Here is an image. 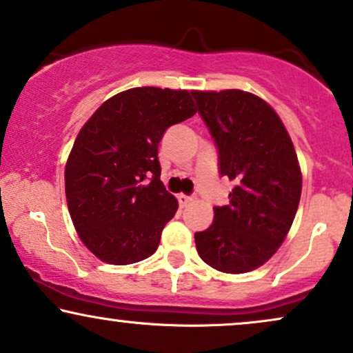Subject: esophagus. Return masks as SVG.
I'll list each match as a JSON object with an SVG mask.
<instances>
[{"mask_svg": "<svg viewBox=\"0 0 353 353\" xmlns=\"http://www.w3.org/2000/svg\"><path fill=\"white\" fill-rule=\"evenodd\" d=\"M177 201H179L181 207H185V205H189L190 202H192V197H189V195H184V194H179V195H177Z\"/></svg>", "mask_w": 353, "mask_h": 353, "instance_id": "34e87169", "label": "esophagus"}]
</instances>
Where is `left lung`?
Wrapping results in <instances>:
<instances>
[{
    "label": "left lung",
    "instance_id": "8db88e82",
    "mask_svg": "<svg viewBox=\"0 0 353 353\" xmlns=\"http://www.w3.org/2000/svg\"><path fill=\"white\" fill-rule=\"evenodd\" d=\"M219 150V172L235 182L228 205L194 235L199 256L222 273H248L276 253L296 217L303 176L294 144L273 108L243 90L192 92Z\"/></svg>",
    "mask_w": 353,
    "mask_h": 353
}]
</instances>
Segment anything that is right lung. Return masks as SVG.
<instances>
[{"instance_id": "right-lung-1", "label": "right lung", "mask_w": 353, "mask_h": 353, "mask_svg": "<svg viewBox=\"0 0 353 353\" xmlns=\"http://www.w3.org/2000/svg\"><path fill=\"white\" fill-rule=\"evenodd\" d=\"M188 90L130 88L105 101L80 130L65 164L72 222L90 252L131 265L158 250L177 201L161 182L158 144L169 126L194 117Z\"/></svg>"}]
</instances>
